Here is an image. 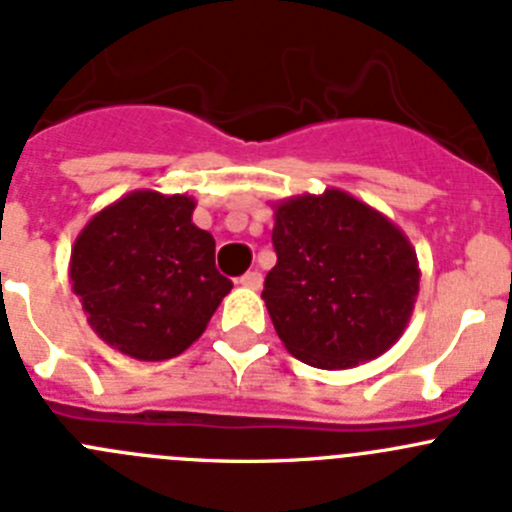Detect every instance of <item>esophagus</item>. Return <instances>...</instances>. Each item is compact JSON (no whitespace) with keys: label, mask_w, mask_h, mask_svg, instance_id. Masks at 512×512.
<instances>
[{"label":"esophagus","mask_w":512,"mask_h":512,"mask_svg":"<svg viewBox=\"0 0 512 512\" xmlns=\"http://www.w3.org/2000/svg\"><path fill=\"white\" fill-rule=\"evenodd\" d=\"M238 281H241L243 287H248V289H259L261 284H264V276H261L259 271H246V274H243Z\"/></svg>","instance_id":"1"}]
</instances>
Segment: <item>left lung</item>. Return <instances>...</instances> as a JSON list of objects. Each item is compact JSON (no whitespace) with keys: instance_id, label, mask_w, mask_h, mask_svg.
Returning <instances> with one entry per match:
<instances>
[{"instance_id":"left-lung-1","label":"left lung","mask_w":512,"mask_h":512,"mask_svg":"<svg viewBox=\"0 0 512 512\" xmlns=\"http://www.w3.org/2000/svg\"><path fill=\"white\" fill-rule=\"evenodd\" d=\"M274 215L276 266L261 297L289 353L325 370L386 353L419 292L409 238L342 190L292 198Z\"/></svg>"}]
</instances>
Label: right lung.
<instances>
[{"mask_svg": "<svg viewBox=\"0 0 512 512\" xmlns=\"http://www.w3.org/2000/svg\"><path fill=\"white\" fill-rule=\"evenodd\" d=\"M192 210L187 195L137 190L93 215L75 238L70 281L88 325L131 358L180 355L233 289Z\"/></svg>", "mask_w": 512, "mask_h": 512, "instance_id": "add662e5", "label": "right lung"}]
</instances>
